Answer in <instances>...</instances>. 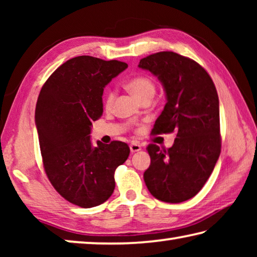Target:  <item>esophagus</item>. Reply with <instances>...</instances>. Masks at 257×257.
Segmentation results:
<instances>
[{"instance_id":"34e87169","label":"esophagus","mask_w":257,"mask_h":257,"mask_svg":"<svg viewBox=\"0 0 257 257\" xmlns=\"http://www.w3.org/2000/svg\"><path fill=\"white\" fill-rule=\"evenodd\" d=\"M129 147H130V151H132V153H135V152H138V151L142 150V146L136 142H133Z\"/></svg>"}]
</instances>
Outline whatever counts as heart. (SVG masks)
Masks as SVG:
<instances>
[{"label": "heart", "instance_id": "heart-1", "mask_svg": "<svg viewBox=\"0 0 257 257\" xmlns=\"http://www.w3.org/2000/svg\"><path fill=\"white\" fill-rule=\"evenodd\" d=\"M128 88L136 95V96L143 101V99L153 97L155 94V85L150 77L138 76L128 81ZM113 101H114V93L108 92L105 97V106L111 107Z\"/></svg>", "mask_w": 257, "mask_h": 257}]
</instances>
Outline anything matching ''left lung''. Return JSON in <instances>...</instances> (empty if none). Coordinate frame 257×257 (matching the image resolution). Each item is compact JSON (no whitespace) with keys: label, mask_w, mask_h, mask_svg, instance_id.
Returning a JSON list of instances; mask_svg holds the SVG:
<instances>
[{"label":"left lung","mask_w":257,"mask_h":257,"mask_svg":"<svg viewBox=\"0 0 257 257\" xmlns=\"http://www.w3.org/2000/svg\"><path fill=\"white\" fill-rule=\"evenodd\" d=\"M138 67L158 77L167 103L153 133H175L170 149L147 147V189L159 201L181 203L194 197L210 178L221 152L219 96L211 77L194 60L159 52Z\"/></svg>","instance_id":"1"}]
</instances>
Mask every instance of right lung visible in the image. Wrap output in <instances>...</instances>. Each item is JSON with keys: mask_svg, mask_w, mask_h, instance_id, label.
I'll return each mask as SVG.
<instances>
[{"mask_svg": "<svg viewBox=\"0 0 257 257\" xmlns=\"http://www.w3.org/2000/svg\"><path fill=\"white\" fill-rule=\"evenodd\" d=\"M128 68L121 61L88 55L68 60L42 87L35 110L41 153L51 184L68 202L84 208L101 205L115 187L114 171L129 146L114 141L93 146V121L103 114V92Z\"/></svg>", "mask_w": 257, "mask_h": 257, "instance_id": "add662e5", "label": "right lung"}]
</instances>
